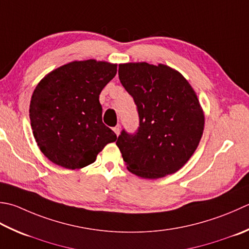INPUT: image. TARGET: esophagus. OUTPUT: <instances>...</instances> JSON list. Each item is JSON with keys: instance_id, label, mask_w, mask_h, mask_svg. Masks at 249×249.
<instances>
[{"instance_id": "34e87169", "label": "esophagus", "mask_w": 249, "mask_h": 249, "mask_svg": "<svg viewBox=\"0 0 249 249\" xmlns=\"http://www.w3.org/2000/svg\"><path fill=\"white\" fill-rule=\"evenodd\" d=\"M113 130H114V133L116 134V136H119V135H120V131H121V127H120V125H116L115 127H113Z\"/></svg>"}]
</instances>
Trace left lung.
Returning <instances> with one entry per match:
<instances>
[{
    "label": "left lung",
    "mask_w": 249,
    "mask_h": 249,
    "mask_svg": "<svg viewBox=\"0 0 249 249\" xmlns=\"http://www.w3.org/2000/svg\"><path fill=\"white\" fill-rule=\"evenodd\" d=\"M119 77L137 107L139 126L116 140L129 172L155 179L176 173L196 150L204 114L191 85L176 70L147 62L119 66Z\"/></svg>",
    "instance_id": "left-lung-1"
}]
</instances>
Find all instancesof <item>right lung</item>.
<instances>
[{
  "label": "right lung",
  "instance_id": "right-lung-1",
  "mask_svg": "<svg viewBox=\"0 0 249 249\" xmlns=\"http://www.w3.org/2000/svg\"><path fill=\"white\" fill-rule=\"evenodd\" d=\"M116 74V65L73 61L38 83L30 102V121L37 145L53 163L68 169L95 162L106 144L116 140L102 123L99 95Z\"/></svg>",
  "mask_w": 249,
  "mask_h": 249
}]
</instances>
